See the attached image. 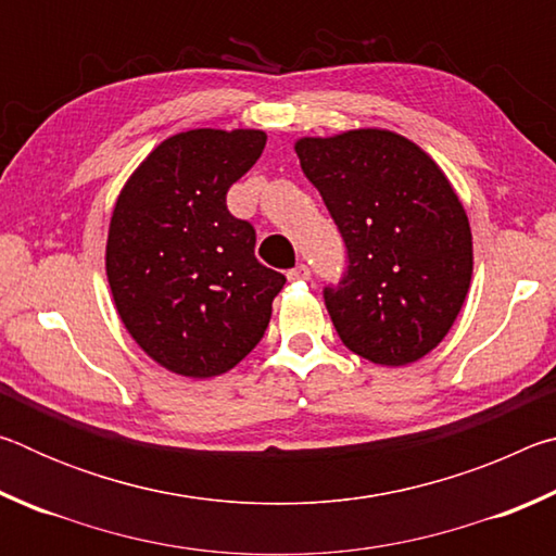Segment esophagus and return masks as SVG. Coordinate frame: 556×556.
Here are the masks:
<instances>
[{
  "label": "esophagus",
  "instance_id": "esophagus-1",
  "mask_svg": "<svg viewBox=\"0 0 556 556\" xmlns=\"http://www.w3.org/2000/svg\"><path fill=\"white\" fill-rule=\"evenodd\" d=\"M287 277H289L291 281H294V279H308V277H312V271H308L306 265H296L294 269L287 271Z\"/></svg>",
  "mask_w": 556,
  "mask_h": 556
}]
</instances>
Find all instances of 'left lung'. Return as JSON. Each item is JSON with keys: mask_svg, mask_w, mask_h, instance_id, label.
I'll list each match as a JSON object with an SVG mask.
<instances>
[{"mask_svg": "<svg viewBox=\"0 0 556 556\" xmlns=\"http://www.w3.org/2000/svg\"><path fill=\"white\" fill-rule=\"evenodd\" d=\"M294 149L345 242L343 277L324 289L341 341L392 368L425 357L454 326L473 271L448 178L388 129L306 137Z\"/></svg>", "mask_w": 556, "mask_h": 556, "instance_id": "1", "label": "left lung"}]
</instances>
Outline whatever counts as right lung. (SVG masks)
Segmentation results:
<instances>
[{"label":"right lung","instance_id":"right-lung-1","mask_svg":"<svg viewBox=\"0 0 556 556\" xmlns=\"http://www.w3.org/2000/svg\"><path fill=\"white\" fill-rule=\"evenodd\" d=\"M267 144L260 129H191L164 139L112 211L108 279L139 348L184 378L235 368L267 331L287 277L255 257V228L228 188Z\"/></svg>","mask_w":556,"mask_h":556}]
</instances>
